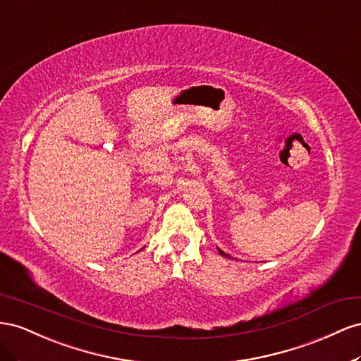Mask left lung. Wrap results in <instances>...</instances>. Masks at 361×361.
<instances>
[{
    "instance_id": "left-lung-1",
    "label": "left lung",
    "mask_w": 361,
    "mask_h": 361,
    "mask_svg": "<svg viewBox=\"0 0 361 361\" xmlns=\"http://www.w3.org/2000/svg\"><path fill=\"white\" fill-rule=\"evenodd\" d=\"M218 251H219V254H221L222 257H225V259H231V255H230V254H225L221 248H218Z\"/></svg>"
}]
</instances>
